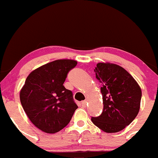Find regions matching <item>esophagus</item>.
I'll return each mask as SVG.
<instances>
[{
    "mask_svg": "<svg viewBox=\"0 0 158 158\" xmlns=\"http://www.w3.org/2000/svg\"><path fill=\"white\" fill-rule=\"evenodd\" d=\"M81 106H82V107L85 108V107L86 106V105H87V101H82L81 103Z\"/></svg>",
    "mask_w": 158,
    "mask_h": 158,
    "instance_id": "obj_1",
    "label": "esophagus"
}]
</instances>
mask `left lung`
Wrapping results in <instances>:
<instances>
[{
	"instance_id": "obj_1",
	"label": "left lung",
	"mask_w": 158,
	"mask_h": 158,
	"mask_svg": "<svg viewBox=\"0 0 158 158\" xmlns=\"http://www.w3.org/2000/svg\"><path fill=\"white\" fill-rule=\"evenodd\" d=\"M94 72L102 83L103 109L100 116L91 117L92 122L105 132L122 131L139 113L141 88L134 77L117 64L99 62Z\"/></svg>"
}]
</instances>
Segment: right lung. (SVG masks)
Returning <instances> with one entry per match:
<instances>
[{
	"mask_svg": "<svg viewBox=\"0 0 158 158\" xmlns=\"http://www.w3.org/2000/svg\"><path fill=\"white\" fill-rule=\"evenodd\" d=\"M73 60H57L30 73L20 91L24 111L34 126L54 134L70 122L77 106L71 90L63 83L69 71L77 65Z\"/></svg>",
	"mask_w": 158,
	"mask_h": 158,
	"instance_id": "1",
	"label": "right lung"
}]
</instances>
